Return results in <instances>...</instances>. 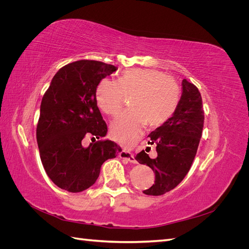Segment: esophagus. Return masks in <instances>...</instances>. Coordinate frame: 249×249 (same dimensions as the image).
I'll list each match as a JSON object with an SVG mask.
<instances>
[{
  "label": "esophagus",
  "mask_w": 249,
  "mask_h": 249,
  "mask_svg": "<svg viewBox=\"0 0 249 249\" xmlns=\"http://www.w3.org/2000/svg\"><path fill=\"white\" fill-rule=\"evenodd\" d=\"M119 157H120V159H124V161H126V162H130V163H137V161L135 160V158H134V156L130 153V152H127V150H122V152L119 153Z\"/></svg>",
  "instance_id": "obj_1"
}]
</instances>
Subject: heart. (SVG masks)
<instances>
[{"instance_id": "b5f03b06", "label": "heart", "mask_w": 249, "mask_h": 249, "mask_svg": "<svg viewBox=\"0 0 249 249\" xmlns=\"http://www.w3.org/2000/svg\"><path fill=\"white\" fill-rule=\"evenodd\" d=\"M131 97L133 109L111 125V135L123 146L136 143L145 124H163L175 113L180 99L178 83L154 69H130L116 80L103 78L95 88V101L105 113L118 116Z\"/></svg>"}]
</instances>
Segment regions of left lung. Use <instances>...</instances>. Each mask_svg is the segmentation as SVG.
<instances>
[{
	"instance_id": "8db88e82",
	"label": "left lung",
	"mask_w": 249,
	"mask_h": 249,
	"mask_svg": "<svg viewBox=\"0 0 249 249\" xmlns=\"http://www.w3.org/2000/svg\"><path fill=\"white\" fill-rule=\"evenodd\" d=\"M183 92L172 116L148 135L147 143H156L157 157L149 158L147 149L135 157L140 164L155 172V184L143 191L146 195H162L176 188L189 172L201 137L202 101L197 87L186 79Z\"/></svg>"
}]
</instances>
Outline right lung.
Here are the masks:
<instances>
[{
	"instance_id": "add662e5",
	"label": "right lung",
	"mask_w": 249,
	"mask_h": 249,
	"mask_svg": "<svg viewBox=\"0 0 249 249\" xmlns=\"http://www.w3.org/2000/svg\"><path fill=\"white\" fill-rule=\"evenodd\" d=\"M116 70L95 60L70 63L57 71L42 97L37 144L47 175L63 190L88 189L99 178L103 163L122 152L108 139L83 145L87 136H106L108 129L97 107L95 88Z\"/></svg>"
}]
</instances>
